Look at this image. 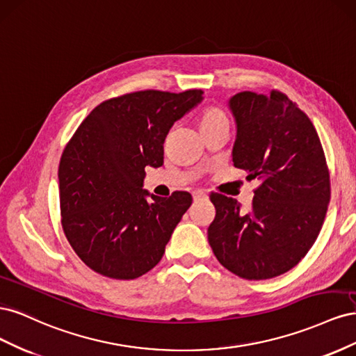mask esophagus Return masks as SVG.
Masks as SVG:
<instances>
[{
	"mask_svg": "<svg viewBox=\"0 0 356 356\" xmlns=\"http://www.w3.org/2000/svg\"><path fill=\"white\" fill-rule=\"evenodd\" d=\"M207 197H208L207 193L202 191V190H195V191H193V199H195V202L203 200V199H207Z\"/></svg>",
	"mask_w": 356,
	"mask_h": 356,
	"instance_id": "obj_1",
	"label": "esophagus"
}]
</instances>
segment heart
Listing matches in <instances>:
<instances>
[{"instance_id":"1","label":"heart","mask_w":356,"mask_h":356,"mask_svg":"<svg viewBox=\"0 0 356 356\" xmlns=\"http://www.w3.org/2000/svg\"><path fill=\"white\" fill-rule=\"evenodd\" d=\"M218 126H229V117L218 106H209L204 110L199 117V129L207 131V129L218 127Z\"/></svg>"}]
</instances>
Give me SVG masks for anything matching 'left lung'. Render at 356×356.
<instances>
[{
	"label": "left lung",
	"instance_id": "obj_1",
	"mask_svg": "<svg viewBox=\"0 0 356 356\" xmlns=\"http://www.w3.org/2000/svg\"><path fill=\"white\" fill-rule=\"evenodd\" d=\"M236 122L234 168L258 179L250 209L212 193L208 241L217 260L250 281L291 270L315 243L330 203V174L316 129L281 92H239L229 99Z\"/></svg>",
	"mask_w": 356,
	"mask_h": 356
}]
</instances>
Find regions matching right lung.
<instances>
[{
  "label": "right lung",
  "instance_id": "add662e5",
  "mask_svg": "<svg viewBox=\"0 0 356 356\" xmlns=\"http://www.w3.org/2000/svg\"><path fill=\"white\" fill-rule=\"evenodd\" d=\"M202 95L144 90L105 101L63 149L62 227L75 254L96 273L127 281L163 257L193 199L187 191L163 199L144 190L145 166L163 165L166 135Z\"/></svg>",
  "mask_w": 356,
  "mask_h": 356
}]
</instances>
